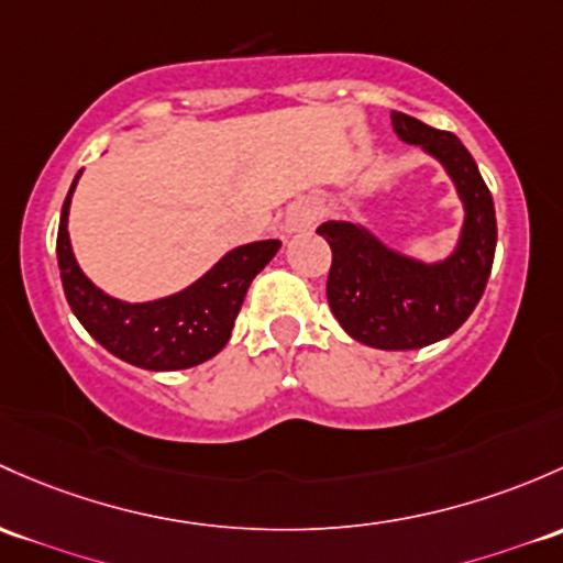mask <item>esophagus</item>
<instances>
[{"instance_id":"obj_1","label":"esophagus","mask_w":563,"mask_h":563,"mask_svg":"<svg viewBox=\"0 0 563 563\" xmlns=\"http://www.w3.org/2000/svg\"><path fill=\"white\" fill-rule=\"evenodd\" d=\"M310 221H312L310 205L294 202V205L286 210V221H283V229H286L288 234H297V232H301V229L310 227Z\"/></svg>"}]
</instances>
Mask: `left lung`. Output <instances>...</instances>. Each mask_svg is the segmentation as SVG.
<instances>
[{
	"label": "left lung",
	"instance_id": "obj_1",
	"mask_svg": "<svg viewBox=\"0 0 563 563\" xmlns=\"http://www.w3.org/2000/svg\"><path fill=\"white\" fill-rule=\"evenodd\" d=\"M396 137L423 147L445 167L464 202L459 245L445 262L401 256L364 227L327 221L331 247L327 297L340 327L369 347L416 351L451 336L481 301L496 251V212L472 153L451 132L390 112Z\"/></svg>",
	"mask_w": 563,
	"mask_h": 563
}]
</instances>
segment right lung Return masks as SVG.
<instances>
[{
    "mask_svg": "<svg viewBox=\"0 0 563 563\" xmlns=\"http://www.w3.org/2000/svg\"><path fill=\"white\" fill-rule=\"evenodd\" d=\"M80 177V175H78ZM78 177L69 186L58 221L56 256L62 286L82 329L112 356L151 372L197 366L223 351L232 336L236 312L253 277L280 251V240L247 242L234 247L197 283L173 297L153 301H121L93 286L75 262L67 218Z\"/></svg>",
    "mask_w": 563,
    "mask_h": 563,
    "instance_id": "right-lung-1",
    "label": "right lung"
}]
</instances>
